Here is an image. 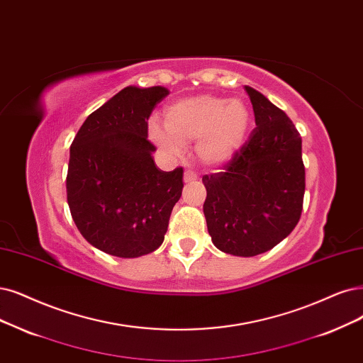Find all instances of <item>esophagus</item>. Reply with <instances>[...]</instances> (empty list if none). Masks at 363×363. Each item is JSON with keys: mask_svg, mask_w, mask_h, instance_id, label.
<instances>
[{"mask_svg": "<svg viewBox=\"0 0 363 363\" xmlns=\"http://www.w3.org/2000/svg\"><path fill=\"white\" fill-rule=\"evenodd\" d=\"M196 179H197V173L194 170H191V169H186L185 174H184V181L185 182H193Z\"/></svg>", "mask_w": 363, "mask_h": 363, "instance_id": "esophagus-1", "label": "esophagus"}]
</instances>
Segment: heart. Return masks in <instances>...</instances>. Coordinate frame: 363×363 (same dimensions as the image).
Here are the masks:
<instances>
[{"label":"heart","instance_id":"heart-1","mask_svg":"<svg viewBox=\"0 0 363 363\" xmlns=\"http://www.w3.org/2000/svg\"><path fill=\"white\" fill-rule=\"evenodd\" d=\"M250 125L244 101L213 96H197L170 104L164 111V127L150 123L151 139L172 152L197 142V154L206 164L220 166L232 160L242 146Z\"/></svg>","mask_w":363,"mask_h":363}]
</instances>
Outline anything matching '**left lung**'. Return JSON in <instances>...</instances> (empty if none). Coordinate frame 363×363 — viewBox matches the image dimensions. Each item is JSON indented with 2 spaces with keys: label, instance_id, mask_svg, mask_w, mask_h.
I'll return each instance as SVG.
<instances>
[{
  "label": "left lung",
  "instance_id": "obj_1",
  "mask_svg": "<svg viewBox=\"0 0 363 363\" xmlns=\"http://www.w3.org/2000/svg\"><path fill=\"white\" fill-rule=\"evenodd\" d=\"M256 128L232 160L202 178L208 232L218 250L252 257L272 250L299 223L305 166L291 119L263 94L245 86Z\"/></svg>",
  "mask_w": 363,
  "mask_h": 363
}]
</instances>
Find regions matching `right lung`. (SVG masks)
Masks as SVG:
<instances>
[{
	"label": "right lung",
	"mask_w": 363,
	"mask_h": 363,
	"mask_svg": "<svg viewBox=\"0 0 363 363\" xmlns=\"http://www.w3.org/2000/svg\"><path fill=\"white\" fill-rule=\"evenodd\" d=\"M169 96L163 86H127L92 112L70 146L67 202L88 242L133 259L155 251L182 193V167L160 170L147 119Z\"/></svg>",
	"instance_id": "add662e5"
}]
</instances>
